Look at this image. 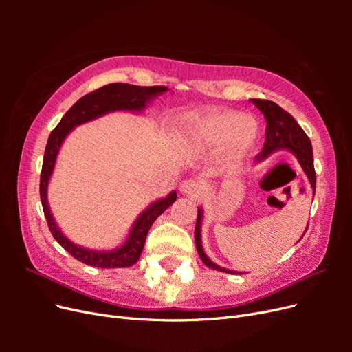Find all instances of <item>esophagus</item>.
<instances>
[{
  "label": "esophagus",
  "instance_id": "1",
  "mask_svg": "<svg viewBox=\"0 0 352 352\" xmlns=\"http://www.w3.org/2000/svg\"><path fill=\"white\" fill-rule=\"evenodd\" d=\"M202 189H204V185H202V182H199L197 179H188L182 185H180V190H182L184 194H189L194 197H198L202 192Z\"/></svg>",
  "mask_w": 352,
  "mask_h": 352
}]
</instances>
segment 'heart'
Segmentation results:
<instances>
[{"label": "heart", "mask_w": 352, "mask_h": 352, "mask_svg": "<svg viewBox=\"0 0 352 352\" xmlns=\"http://www.w3.org/2000/svg\"><path fill=\"white\" fill-rule=\"evenodd\" d=\"M189 131L195 140L208 146L230 142L233 154H242L252 146L257 131L248 116L235 111L192 114L188 119Z\"/></svg>", "instance_id": "b5f03b06"}]
</instances>
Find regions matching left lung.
Instances as JSON below:
<instances>
[{
  "label": "left lung",
  "mask_w": 352,
  "mask_h": 352,
  "mask_svg": "<svg viewBox=\"0 0 352 352\" xmlns=\"http://www.w3.org/2000/svg\"><path fill=\"white\" fill-rule=\"evenodd\" d=\"M257 109L264 114L265 122V142L263 146V151L257 155V162H263L272 153L279 150H289L300 162L304 173L307 175L310 185L313 188V192H316V172H314V160H313V146L310 138L305 135L302 127L295 122L294 117L285 111L278 104L269 101V100H251ZM201 223H202V210L198 208V217L195 225V245L197 251L199 254L201 261L204 263L207 267L214 269L219 272H225L229 274H235L238 272H233L212 263L202 250L201 243Z\"/></svg>",
  "instance_id": "8db88e82"
}]
</instances>
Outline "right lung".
I'll list each match as a JSON object with an SVG mask.
<instances>
[{"label":"right lung","mask_w":352,"mask_h":352,"mask_svg":"<svg viewBox=\"0 0 352 352\" xmlns=\"http://www.w3.org/2000/svg\"><path fill=\"white\" fill-rule=\"evenodd\" d=\"M166 91V87H136V85L129 83H109L105 87L87 94L79 101L74 102L70 110L63 116V119L48 138L44 162H42L41 170L39 195L50 232L61 247L69 254H72V257L85 264L92 265V267L122 269L133 265L141 257L148 230L153 226L155 219L162 216L173 204L177 198V194L172 190L166 198L157 199L145 211H142V214L133 223L129 236H127L122 247L113 251H94L79 247V245L69 241L57 228L47 199L48 182L56 166L60 146L69 132L73 131L76 126L91 122L97 119V117H101L111 111H142L148 102Z\"/></svg>","instance_id":"obj_1"}]
</instances>
